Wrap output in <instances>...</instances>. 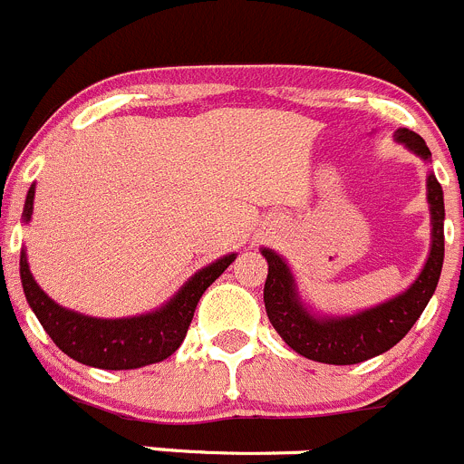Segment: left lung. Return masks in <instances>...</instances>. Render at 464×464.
Segmentation results:
<instances>
[{
	"label": "left lung",
	"instance_id": "left-lung-1",
	"mask_svg": "<svg viewBox=\"0 0 464 464\" xmlns=\"http://www.w3.org/2000/svg\"><path fill=\"white\" fill-rule=\"evenodd\" d=\"M396 140L412 150L423 161L430 159L426 140L414 131L399 130ZM426 187L430 225H433L430 255L410 289L372 310L351 316L310 314L298 295L294 276L285 259L273 250H262L268 262V276L264 285L268 321L295 353L324 364H357L390 351L410 333L414 321L426 310L430 295L435 294L444 262V193L433 173L428 175Z\"/></svg>",
	"mask_w": 464,
	"mask_h": 464
}]
</instances>
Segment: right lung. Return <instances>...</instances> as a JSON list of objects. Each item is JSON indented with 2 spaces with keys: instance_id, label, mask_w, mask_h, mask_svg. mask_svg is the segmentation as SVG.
I'll list each match as a JSON object with an SVG mask.
<instances>
[{
  "instance_id": "obj_1",
  "label": "right lung",
  "mask_w": 464,
  "mask_h": 464,
  "mask_svg": "<svg viewBox=\"0 0 464 464\" xmlns=\"http://www.w3.org/2000/svg\"><path fill=\"white\" fill-rule=\"evenodd\" d=\"M34 193L36 187L31 184L22 211L24 223L34 211ZM235 259V253L216 259L209 266L200 268L166 305L150 314L130 316V319H95L56 305L31 276L24 250L20 253V280L26 303L52 342L65 355L88 367L122 372V369L154 364L173 355L187 337L200 295Z\"/></svg>"
}]
</instances>
